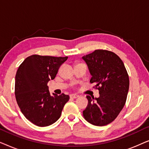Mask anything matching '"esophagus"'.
<instances>
[{
  "label": "esophagus",
  "mask_w": 149,
  "mask_h": 149,
  "mask_svg": "<svg viewBox=\"0 0 149 149\" xmlns=\"http://www.w3.org/2000/svg\"><path fill=\"white\" fill-rule=\"evenodd\" d=\"M70 97H71V98L75 99V98H77V97H79V95L77 94H71V95H70Z\"/></svg>",
  "instance_id": "34e87169"
}]
</instances>
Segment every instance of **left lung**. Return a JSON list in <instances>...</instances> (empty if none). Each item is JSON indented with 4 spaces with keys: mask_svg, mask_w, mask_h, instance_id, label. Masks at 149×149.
Instances as JSON below:
<instances>
[{
    "mask_svg": "<svg viewBox=\"0 0 149 149\" xmlns=\"http://www.w3.org/2000/svg\"><path fill=\"white\" fill-rule=\"evenodd\" d=\"M95 83L99 97L87 95L88 105L83 112L89 123L97 126L108 125L116 119L125 105L129 91V76L124 64L115 53L97 49L82 57Z\"/></svg>",
    "mask_w": 149,
    "mask_h": 149,
    "instance_id": "left-lung-1",
    "label": "left lung"
}]
</instances>
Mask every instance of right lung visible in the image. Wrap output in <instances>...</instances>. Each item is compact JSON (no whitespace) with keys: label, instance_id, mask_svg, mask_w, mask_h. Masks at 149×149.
Returning <instances> with one entry per match:
<instances>
[{"label":"right lung","instance_id":"obj_1","mask_svg":"<svg viewBox=\"0 0 149 149\" xmlns=\"http://www.w3.org/2000/svg\"><path fill=\"white\" fill-rule=\"evenodd\" d=\"M67 59L32 55L18 68L15 81L16 100L23 115L34 125L45 127L54 123L69 100V95L64 93L51 95L47 85Z\"/></svg>","mask_w":149,"mask_h":149}]
</instances>
